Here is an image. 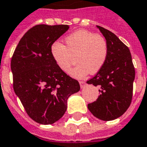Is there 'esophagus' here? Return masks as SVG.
<instances>
[{"label":"esophagus","mask_w":147,"mask_h":147,"mask_svg":"<svg viewBox=\"0 0 147 147\" xmlns=\"http://www.w3.org/2000/svg\"><path fill=\"white\" fill-rule=\"evenodd\" d=\"M79 83L80 85V87H81V88H84V86H85V84H86L85 81H79Z\"/></svg>","instance_id":"34e87169"}]
</instances>
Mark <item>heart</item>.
Masks as SVG:
<instances>
[{
	"mask_svg": "<svg viewBox=\"0 0 147 147\" xmlns=\"http://www.w3.org/2000/svg\"><path fill=\"white\" fill-rule=\"evenodd\" d=\"M67 47L54 42L51 48L56 65L67 73L77 57L79 63L70 74L75 78H83L90 72L96 74L103 68L108 57L107 40L101 35L86 30H79L65 38Z\"/></svg>",
	"mask_w": 147,
	"mask_h": 147,
	"instance_id": "1",
	"label": "heart"
}]
</instances>
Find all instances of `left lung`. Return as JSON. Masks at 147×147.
<instances>
[{"label":"left lung","mask_w":147,"mask_h":147,"mask_svg":"<svg viewBox=\"0 0 147 147\" xmlns=\"http://www.w3.org/2000/svg\"><path fill=\"white\" fill-rule=\"evenodd\" d=\"M97 27L107 40L109 53L103 68L86 81L100 87L98 98L87 107L94 117L109 121L122 116L131 103L135 68L128 47L113 33Z\"/></svg>","instance_id":"1"}]
</instances>
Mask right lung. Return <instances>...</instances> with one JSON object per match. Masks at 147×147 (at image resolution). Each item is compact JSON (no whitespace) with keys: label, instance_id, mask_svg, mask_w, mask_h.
<instances>
[{"label":"right lung","instance_id":"obj_1","mask_svg":"<svg viewBox=\"0 0 147 147\" xmlns=\"http://www.w3.org/2000/svg\"><path fill=\"white\" fill-rule=\"evenodd\" d=\"M68 25H35L22 37L11 58L13 87L27 115L40 124L63 117L68 97L80 90L79 82L59 69L51 56L52 44Z\"/></svg>","mask_w":147,"mask_h":147}]
</instances>
